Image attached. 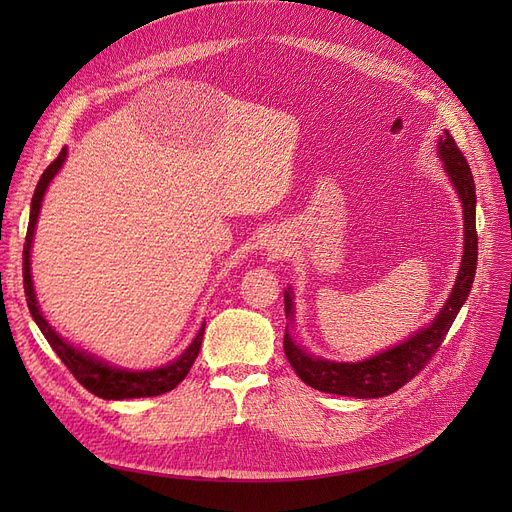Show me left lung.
<instances>
[{
	"label": "left lung",
	"mask_w": 512,
	"mask_h": 512,
	"mask_svg": "<svg viewBox=\"0 0 512 512\" xmlns=\"http://www.w3.org/2000/svg\"><path fill=\"white\" fill-rule=\"evenodd\" d=\"M438 155L444 161V170L450 176L456 193L463 203V218H465V253L461 261L459 276H456L454 288L438 317L427 328L413 334L409 340L400 342L388 351L365 359L361 363H336L328 359H317L305 353L297 346L288 334L284 332V353L292 369L297 371L299 378L319 390L340 396H355V398H380L396 392L398 388L411 382L415 375L432 361L440 344L444 342L452 321L459 315L465 305L477 267V230H475V182L471 168L459 145L454 143L448 130L442 132L438 141ZM284 309L286 317L292 321V290L284 292Z\"/></svg>",
	"instance_id": "left-lung-1"
}]
</instances>
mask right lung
Here are the masks:
<instances>
[{"instance_id":"obj_1","label":"right lung","mask_w":512,"mask_h":512,"mask_svg":"<svg viewBox=\"0 0 512 512\" xmlns=\"http://www.w3.org/2000/svg\"><path fill=\"white\" fill-rule=\"evenodd\" d=\"M66 153H68L66 147H62L60 155L45 168L43 176L37 182L35 195H33L31 218H29V228H26V242H24V251H22V276H24L26 305H29V311H31L33 319L37 321V326L43 332L49 346L56 351V355L62 359V363L70 369V373L78 380V384L85 386L91 394L105 398V400L147 398V396L166 394V392L174 390L186 378V373L191 371V367L201 351L205 324L201 326L195 340L186 346V351L176 361H172L164 367L149 369V371H128V369H118V367L107 365L83 351H76L74 346H70L64 338H60L56 334V330L47 324V319L39 311L33 280H31V245H33V234H35L39 211H41L43 195L47 191L51 178L60 172L64 159H66Z\"/></svg>"}]
</instances>
